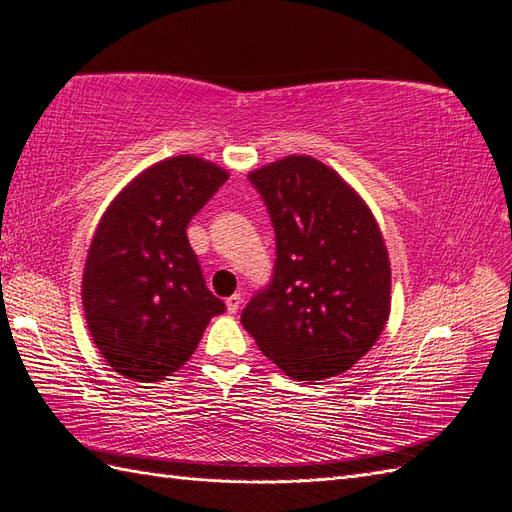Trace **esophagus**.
Wrapping results in <instances>:
<instances>
[{"label":"esophagus","instance_id":"1","mask_svg":"<svg viewBox=\"0 0 512 512\" xmlns=\"http://www.w3.org/2000/svg\"><path fill=\"white\" fill-rule=\"evenodd\" d=\"M226 306H228V313L230 315H236V310L241 308V293H234L226 299Z\"/></svg>","mask_w":512,"mask_h":512}]
</instances>
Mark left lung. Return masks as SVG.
Masks as SVG:
<instances>
[{
	"instance_id": "8db88e82",
	"label": "left lung",
	"mask_w": 512,
	"mask_h": 512,
	"mask_svg": "<svg viewBox=\"0 0 512 512\" xmlns=\"http://www.w3.org/2000/svg\"><path fill=\"white\" fill-rule=\"evenodd\" d=\"M247 178L276 232V263L243 308V328L286 376H339L389 319L391 267L378 223L339 173L310 156Z\"/></svg>"
}]
</instances>
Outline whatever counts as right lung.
<instances>
[{
  "label": "right lung",
  "mask_w": 512,
  "mask_h": 512,
  "mask_svg": "<svg viewBox=\"0 0 512 512\" xmlns=\"http://www.w3.org/2000/svg\"><path fill=\"white\" fill-rule=\"evenodd\" d=\"M226 180V171L202 158L162 160L128 184L99 221L82 304L97 350L121 376L165 380L226 310L206 289L186 236Z\"/></svg>",
  "instance_id": "obj_1"
}]
</instances>
